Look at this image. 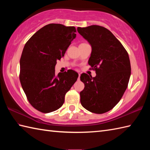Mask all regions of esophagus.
<instances>
[{"instance_id":"1","label":"esophagus","mask_w":150,"mask_h":150,"mask_svg":"<svg viewBox=\"0 0 150 150\" xmlns=\"http://www.w3.org/2000/svg\"><path fill=\"white\" fill-rule=\"evenodd\" d=\"M80 77H81V74L79 73V77H78V80H80Z\"/></svg>"}]
</instances>
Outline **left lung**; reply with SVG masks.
Instances as JSON below:
<instances>
[{
    "mask_svg": "<svg viewBox=\"0 0 150 150\" xmlns=\"http://www.w3.org/2000/svg\"><path fill=\"white\" fill-rule=\"evenodd\" d=\"M77 31L91 44L88 64L96 73L95 77L81 74L84 88L80 93L81 103L92 113H106L116 106L128 87L131 75L128 53L106 28L92 25L78 27Z\"/></svg>",
    "mask_w": 150,
    "mask_h": 150,
    "instance_id": "1",
    "label": "left lung"
}]
</instances>
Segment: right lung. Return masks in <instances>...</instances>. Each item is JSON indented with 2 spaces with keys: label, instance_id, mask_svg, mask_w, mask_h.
Instances as JSON below:
<instances>
[{
  "label": "right lung",
  "instance_id": "1",
  "mask_svg": "<svg viewBox=\"0 0 150 150\" xmlns=\"http://www.w3.org/2000/svg\"><path fill=\"white\" fill-rule=\"evenodd\" d=\"M73 26L50 24L35 33L25 44L20 60L19 79L30 104L44 113L58 110L66 93L78 78L71 69L55 74L58 60L76 37Z\"/></svg>",
  "mask_w": 150,
  "mask_h": 150
}]
</instances>
